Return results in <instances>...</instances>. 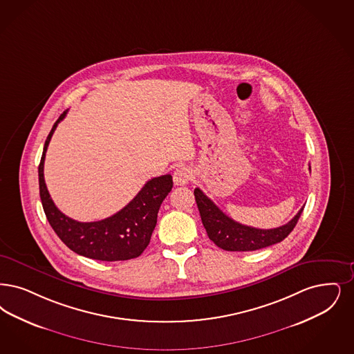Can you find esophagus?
<instances>
[{
  "instance_id": "esophagus-1",
  "label": "esophagus",
  "mask_w": 354,
  "mask_h": 354,
  "mask_svg": "<svg viewBox=\"0 0 354 354\" xmlns=\"http://www.w3.org/2000/svg\"><path fill=\"white\" fill-rule=\"evenodd\" d=\"M174 183L176 185H185L192 178V171L188 167H178L174 171Z\"/></svg>"
}]
</instances>
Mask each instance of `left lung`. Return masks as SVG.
I'll use <instances>...</instances> for the list:
<instances>
[{
  "instance_id": "left-lung-1",
  "label": "left lung",
  "mask_w": 354,
  "mask_h": 354,
  "mask_svg": "<svg viewBox=\"0 0 354 354\" xmlns=\"http://www.w3.org/2000/svg\"><path fill=\"white\" fill-rule=\"evenodd\" d=\"M311 170V167H310ZM195 200L203 225L209 240L227 252H253L284 240L297 225L303 208L286 225L274 229H258L234 221L223 212L200 188H195Z\"/></svg>"
}]
</instances>
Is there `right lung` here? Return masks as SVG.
<instances>
[{
    "label": "right lung",
    "instance_id": "obj_1",
    "mask_svg": "<svg viewBox=\"0 0 354 354\" xmlns=\"http://www.w3.org/2000/svg\"><path fill=\"white\" fill-rule=\"evenodd\" d=\"M66 114L67 111L60 114L44 142L42 158L38 167L39 195L43 211L50 225L57 237L76 254L106 262L127 261L140 257L150 243L156 225L158 211L172 188V176L167 174L153 178L142 187L137 196L127 207L108 218L93 223H79L72 220L71 217L57 209L47 191L43 176L48 143L57 124L66 117Z\"/></svg>",
    "mask_w": 354,
    "mask_h": 354
}]
</instances>
